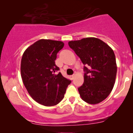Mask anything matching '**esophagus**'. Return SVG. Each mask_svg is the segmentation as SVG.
<instances>
[{"instance_id": "obj_1", "label": "esophagus", "mask_w": 133, "mask_h": 133, "mask_svg": "<svg viewBox=\"0 0 133 133\" xmlns=\"http://www.w3.org/2000/svg\"><path fill=\"white\" fill-rule=\"evenodd\" d=\"M74 77H75V75H74V74H73V75H72V76H70V79H71V80H72L74 78Z\"/></svg>"}]
</instances>
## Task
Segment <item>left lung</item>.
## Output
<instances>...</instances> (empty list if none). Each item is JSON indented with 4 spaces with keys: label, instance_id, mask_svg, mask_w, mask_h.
Segmentation results:
<instances>
[{
    "label": "left lung",
    "instance_id": "left-lung-1",
    "mask_svg": "<svg viewBox=\"0 0 133 133\" xmlns=\"http://www.w3.org/2000/svg\"><path fill=\"white\" fill-rule=\"evenodd\" d=\"M68 45L85 65L84 82L78 88L82 99L90 104L101 102L115 83L117 65L113 50L95 37L70 41Z\"/></svg>",
    "mask_w": 133,
    "mask_h": 133
}]
</instances>
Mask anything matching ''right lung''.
I'll return each instance as SVG.
<instances>
[{"label":"right lung","mask_w":133,"mask_h":133,"mask_svg":"<svg viewBox=\"0 0 133 133\" xmlns=\"http://www.w3.org/2000/svg\"><path fill=\"white\" fill-rule=\"evenodd\" d=\"M61 41L41 39L23 52L21 72L23 84L32 99L40 104L51 107L64 97L71 81L61 72L55 64L57 54L63 48Z\"/></svg>","instance_id":"1"}]
</instances>
